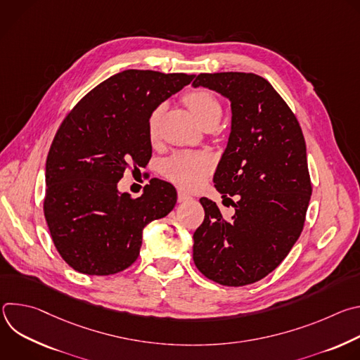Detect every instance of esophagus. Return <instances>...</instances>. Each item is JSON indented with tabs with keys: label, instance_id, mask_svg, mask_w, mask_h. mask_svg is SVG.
<instances>
[{
	"label": "esophagus",
	"instance_id": "34e87169",
	"mask_svg": "<svg viewBox=\"0 0 360 360\" xmlns=\"http://www.w3.org/2000/svg\"><path fill=\"white\" fill-rule=\"evenodd\" d=\"M189 199H191V195H188V193H185L182 191L178 192V202H186Z\"/></svg>",
	"mask_w": 360,
	"mask_h": 360
}]
</instances>
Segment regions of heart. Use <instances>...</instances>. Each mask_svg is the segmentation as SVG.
<instances>
[{
    "mask_svg": "<svg viewBox=\"0 0 360 360\" xmlns=\"http://www.w3.org/2000/svg\"><path fill=\"white\" fill-rule=\"evenodd\" d=\"M184 102L196 121L203 127H217L222 117V105L210 89H195L185 95ZM162 107L152 111L148 120V136L153 142L160 135V120ZM215 167V158L208 152H179L164 165L165 176L182 189L198 188Z\"/></svg>",
    "mask_w": 360,
    "mask_h": 360,
    "instance_id": "obj_1",
    "label": "heart"
}]
</instances>
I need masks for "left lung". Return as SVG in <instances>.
Listing matches in <instances>:
<instances>
[{
  "label": "left lung",
  "mask_w": 360,
  "mask_h": 360,
  "mask_svg": "<svg viewBox=\"0 0 360 360\" xmlns=\"http://www.w3.org/2000/svg\"><path fill=\"white\" fill-rule=\"evenodd\" d=\"M192 85L231 101V134L214 182L222 196L239 195L232 221L211 199H199L205 219L193 233V262L225 286L258 282L279 266L303 229L312 185L300 125L256 74H199Z\"/></svg>",
  "instance_id": "1"
}]
</instances>
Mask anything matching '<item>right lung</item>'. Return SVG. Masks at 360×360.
Wrapping results in <instances>:
<instances>
[{
    "label": "right lung",
    "mask_w": 360,
    "mask_h": 360,
    "mask_svg": "<svg viewBox=\"0 0 360 360\" xmlns=\"http://www.w3.org/2000/svg\"><path fill=\"white\" fill-rule=\"evenodd\" d=\"M195 75L127 70L89 91L65 117L45 164L44 215L61 258L85 275H114L139 255L143 228L167 217L175 188L161 179L139 198L120 193L127 168L152 155L148 120Z\"/></svg>",
    "instance_id": "1"
}]
</instances>
